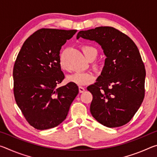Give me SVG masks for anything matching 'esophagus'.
Here are the masks:
<instances>
[{
    "label": "esophagus",
    "mask_w": 157,
    "mask_h": 157,
    "mask_svg": "<svg viewBox=\"0 0 157 157\" xmlns=\"http://www.w3.org/2000/svg\"><path fill=\"white\" fill-rule=\"evenodd\" d=\"M84 91H85L84 87L81 86H79V93H83Z\"/></svg>",
    "instance_id": "esophagus-1"
}]
</instances>
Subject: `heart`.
Segmentation results:
<instances>
[{
    "mask_svg": "<svg viewBox=\"0 0 157 157\" xmlns=\"http://www.w3.org/2000/svg\"><path fill=\"white\" fill-rule=\"evenodd\" d=\"M84 56L88 60H94L98 55V50L95 47L90 45H85L82 48ZM60 67L62 69H66V66L62 58L59 59ZM94 67L95 69L101 68L100 63H94ZM94 76L91 72H75L67 77V80L71 83L82 86L89 84L94 81Z\"/></svg>",
    "mask_w": 157,
    "mask_h": 157,
    "instance_id": "b5f03b06",
    "label": "heart"
}]
</instances>
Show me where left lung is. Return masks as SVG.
Listing matches in <instances>:
<instances>
[{
    "mask_svg": "<svg viewBox=\"0 0 157 157\" xmlns=\"http://www.w3.org/2000/svg\"><path fill=\"white\" fill-rule=\"evenodd\" d=\"M79 37L98 42L107 57L97 82L87 87L93 95L91 115L107 127L123 126L145 96V69L139 50L128 36L113 27L79 31Z\"/></svg>",
    "mask_w": 157,
    "mask_h": 157,
    "instance_id": "left-lung-1",
    "label": "left lung"
}]
</instances>
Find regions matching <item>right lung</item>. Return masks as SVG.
<instances>
[{
  "label": "right lung",
  "instance_id": "add662e5",
  "mask_svg": "<svg viewBox=\"0 0 157 157\" xmlns=\"http://www.w3.org/2000/svg\"><path fill=\"white\" fill-rule=\"evenodd\" d=\"M76 30L42 28L26 39L13 68L14 95L28 123L44 130L65 120L71 103L79 93L69 82L57 87L64 79L59 65V52Z\"/></svg>",
  "mask_w": 157,
  "mask_h": 157
}]
</instances>
